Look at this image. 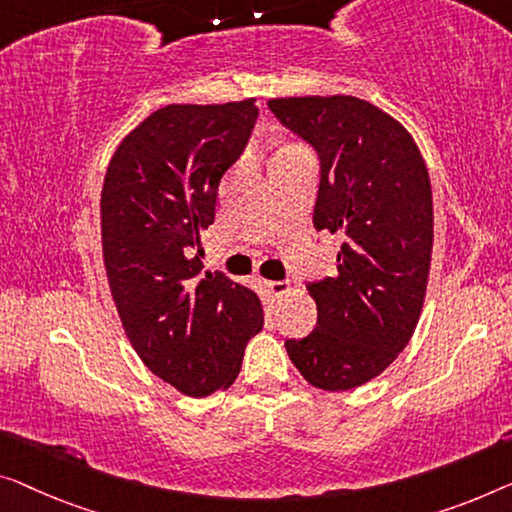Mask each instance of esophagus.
Here are the masks:
<instances>
[{"label":"esophagus","mask_w":512,"mask_h":512,"mask_svg":"<svg viewBox=\"0 0 512 512\" xmlns=\"http://www.w3.org/2000/svg\"><path fill=\"white\" fill-rule=\"evenodd\" d=\"M266 287H269V292L276 296V299H280V296H285L289 289H292V282H287V280H269V282H266Z\"/></svg>","instance_id":"esophagus-1"}]
</instances>
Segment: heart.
<instances>
[{"label": "heart", "instance_id": "heart-1", "mask_svg": "<svg viewBox=\"0 0 512 512\" xmlns=\"http://www.w3.org/2000/svg\"><path fill=\"white\" fill-rule=\"evenodd\" d=\"M296 151H305V149L296 147V144H285V147H282V149L278 151V156H285V154H296Z\"/></svg>", "mask_w": 512, "mask_h": 512}]
</instances>
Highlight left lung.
Instances as JSON below:
<instances>
[{"instance_id":"left-lung-1","label":"left lung","mask_w":512,"mask_h":512,"mask_svg":"<svg viewBox=\"0 0 512 512\" xmlns=\"http://www.w3.org/2000/svg\"><path fill=\"white\" fill-rule=\"evenodd\" d=\"M269 110L317 151L312 223L342 241L335 276L308 282L315 331L285 347L312 386L349 391L398 358L421 317L434 239L430 177L407 128L361 98H271Z\"/></svg>"}]
</instances>
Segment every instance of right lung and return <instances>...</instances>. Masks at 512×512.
<instances>
[{
	"instance_id": "right-lung-1",
	"label": "right lung",
	"mask_w": 512,
	"mask_h": 512,
	"mask_svg": "<svg viewBox=\"0 0 512 512\" xmlns=\"http://www.w3.org/2000/svg\"><path fill=\"white\" fill-rule=\"evenodd\" d=\"M257 114L255 98L165 105L121 140L105 172L103 262L119 319L142 363L190 398L230 388L264 324L253 289L202 273L200 239Z\"/></svg>"
}]
</instances>
